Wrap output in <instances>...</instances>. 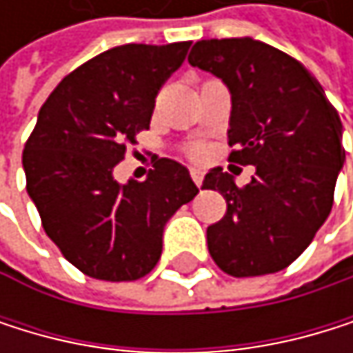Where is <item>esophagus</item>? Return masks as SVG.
<instances>
[{"label": "esophagus", "instance_id": "obj_1", "mask_svg": "<svg viewBox=\"0 0 353 353\" xmlns=\"http://www.w3.org/2000/svg\"><path fill=\"white\" fill-rule=\"evenodd\" d=\"M190 178H192V182H194L196 186H201V184H203V171L196 169V167H192V169H190Z\"/></svg>", "mask_w": 353, "mask_h": 353}]
</instances>
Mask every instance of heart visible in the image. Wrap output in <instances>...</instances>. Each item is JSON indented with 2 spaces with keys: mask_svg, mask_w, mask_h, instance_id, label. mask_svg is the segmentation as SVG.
<instances>
[{
  "mask_svg": "<svg viewBox=\"0 0 353 353\" xmlns=\"http://www.w3.org/2000/svg\"><path fill=\"white\" fill-rule=\"evenodd\" d=\"M192 154H196V157H199V154H201V148H194V150H192Z\"/></svg>",
  "mask_w": 353,
  "mask_h": 353,
  "instance_id": "1",
  "label": "heart"
}]
</instances>
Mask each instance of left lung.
I'll list each match as a JSON object with an SVG mask.
<instances>
[{"mask_svg": "<svg viewBox=\"0 0 353 353\" xmlns=\"http://www.w3.org/2000/svg\"><path fill=\"white\" fill-rule=\"evenodd\" d=\"M188 63L226 84L235 148L228 159L256 167L243 188L220 167L203 180L226 199L224 218L208 226L210 254L233 277L277 273L307 250L332 210L345 163L341 118L296 59L259 39H201Z\"/></svg>", "mask_w": 353, "mask_h": 353, "instance_id": "obj_1", "label": "left lung"}]
</instances>
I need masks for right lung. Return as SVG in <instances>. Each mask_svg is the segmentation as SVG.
I'll return each mask as SVG.
<instances>
[{
    "label": "right lung",
    "instance_id": "right-lung-1",
    "mask_svg": "<svg viewBox=\"0 0 353 353\" xmlns=\"http://www.w3.org/2000/svg\"><path fill=\"white\" fill-rule=\"evenodd\" d=\"M188 48H110L65 76L37 114L23 152L27 192L46 235L88 277L133 281L150 273L165 224L199 192L171 159H159L143 182L114 180L127 141L150 129L157 94Z\"/></svg>",
    "mask_w": 353,
    "mask_h": 353
}]
</instances>
